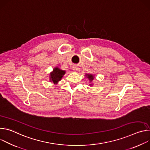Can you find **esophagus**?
<instances>
[{
    "label": "esophagus",
    "mask_w": 150,
    "mask_h": 150,
    "mask_svg": "<svg viewBox=\"0 0 150 150\" xmlns=\"http://www.w3.org/2000/svg\"><path fill=\"white\" fill-rule=\"evenodd\" d=\"M72 69H73L74 72H76L78 71L79 68H78V67H76V66H75V67H74L72 68Z\"/></svg>",
    "instance_id": "34e87169"
}]
</instances>
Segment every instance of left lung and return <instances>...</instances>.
<instances>
[{"label":"left lung","instance_id":"left-lung-1","mask_svg":"<svg viewBox=\"0 0 150 150\" xmlns=\"http://www.w3.org/2000/svg\"><path fill=\"white\" fill-rule=\"evenodd\" d=\"M85 76H86L87 77V78L88 79V80L90 81V82H92L93 81V79H94V75H93V74H85ZM89 85H90V86H91V85H93V83H90Z\"/></svg>","mask_w":150,"mask_h":150}]
</instances>
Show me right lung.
<instances>
[{"label": "right lung", "mask_w": 150, "mask_h": 150, "mask_svg": "<svg viewBox=\"0 0 150 150\" xmlns=\"http://www.w3.org/2000/svg\"><path fill=\"white\" fill-rule=\"evenodd\" d=\"M66 71L60 69L58 67L54 68L53 71L50 72L49 76V80L51 82L57 84L59 81L61 80L63 75L65 74Z\"/></svg>", "instance_id": "obj_1"}]
</instances>
